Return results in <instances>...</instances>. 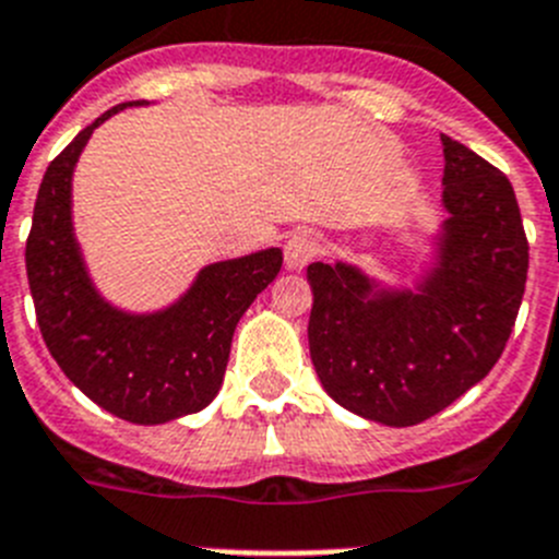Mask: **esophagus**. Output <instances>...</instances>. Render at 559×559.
<instances>
[{
	"mask_svg": "<svg viewBox=\"0 0 559 559\" xmlns=\"http://www.w3.org/2000/svg\"><path fill=\"white\" fill-rule=\"evenodd\" d=\"M320 252V241L314 239L312 233H295L289 236V241L284 245V261H286V270H304L309 261L314 259Z\"/></svg>",
	"mask_w": 559,
	"mask_h": 559,
	"instance_id": "obj_1",
	"label": "esophagus"
}]
</instances>
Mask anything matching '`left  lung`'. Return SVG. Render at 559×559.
Here are the masks:
<instances>
[{
	"label": "left lung",
	"instance_id": "obj_1",
	"mask_svg": "<svg viewBox=\"0 0 559 559\" xmlns=\"http://www.w3.org/2000/svg\"><path fill=\"white\" fill-rule=\"evenodd\" d=\"M448 219L436 264L414 289H388L337 261L309 264V354L337 405L388 427L430 419L507 348L528 273L512 182L441 134Z\"/></svg>",
	"mask_w": 559,
	"mask_h": 559
}]
</instances>
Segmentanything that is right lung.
I'll list each match as a JSON object with an SVG mask.
<instances>
[{"instance_id":"1","label":"right lung","mask_w":559,"mask_h":559,"mask_svg":"<svg viewBox=\"0 0 559 559\" xmlns=\"http://www.w3.org/2000/svg\"><path fill=\"white\" fill-rule=\"evenodd\" d=\"M134 106L140 100H132ZM104 111L47 165L24 264L52 360L92 402L134 425H163L211 405L236 323L281 270L278 247L207 264L177 304L152 314L115 309L92 286L72 233V171Z\"/></svg>"}]
</instances>
